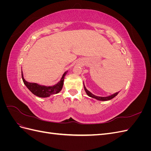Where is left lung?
<instances>
[{
    "instance_id": "1",
    "label": "left lung",
    "mask_w": 151,
    "mask_h": 151,
    "mask_svg": "<svg viewBox=\"0 0 151 151\" xmlns=\"http://www.w3.org/2000/svg\"><path fill=\"white\" fill-rule=\"evenodd\" d=\"M84 90H85V91H86V94H88V95L89 96H90V97H91V98H95V99H98V100H100V101H108V100L111 99H113L114 97H115L118 94V93H116L113 94H112V95H111V96H108V97H99V96H95V95L91 93H90L89 91L86 88V87L84 86Z\"/></svg>"
}]
</instances>
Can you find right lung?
Segmentation results:
<instances>
[{
  "label": "right lung",
  "instance_id": "add662e5",
  "mask_svg": "<svg viewBox=\"0 0 151 151\" xmlns=\"http://www.w3.org/2000/svg\"><path fill=\"white\" fill-rule=\"evenodd\" d=\"M67 71L63 74L61 80L57 84L53 86H40L36 83H28V82L26 81L24 79L23 75H22V72L21 70L22 79V81H23L24 84L32 93L40 98H47L52 94H57L60 92L62 89L63 81H64V77L65 76V74H67Z\"/></svg>",
  "mask_w": 151,
  "mask_h": 151
}]
</instances>
